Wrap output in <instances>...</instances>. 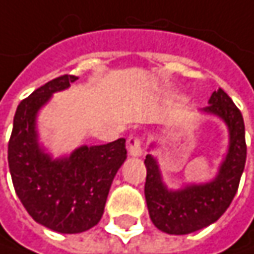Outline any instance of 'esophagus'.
Returning <instances> with one entry per match:
<instances>
[{
    "instance_id": "34e87169",
    "label": "esophagus",
    "mask_w": 254,
    "mask_h": 254,
    "mask_svg": "<svg viewBox=\"0 0 254 254\" xmlns=\"http://www.w3.org/2000/svg\"><path fill=\"white\" fill-rule=\"evenodd\" d=\"M127 149L128 153L133 157H140L143 156V149H141V138L140 137H130L127 141Z\"/></svg>"
}]
</instances>
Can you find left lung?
Instances as JSON below:
<instances>
[{"label": "left lung", "mask_w": 254, "mask_h": 254, "mask_svg": "<svg viewBox=\"0 0 254 254\" xmlns=\"http://www.w3.org/2000/svg\"><path fill=\"white\" fill-rule=\"evenodd\" d=\"M199 113L220 118L228 131L226 153L209 181L187 182L179 188H169L163 181L157 159L150 153L157 149V140L150 144L144 159L147 169L144 196L149 215L154 226L168 234H190L215 223L230 207L245 171L247 147L240 110L220 88L209 97L208 107Z\"/></svg>", "instance_id": "left-lung-1"}]
</instances>
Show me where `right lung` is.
<instances>
[{
	"label": "right lung",
	"mask_w": 254,
	"mask_h": 254,
	"mask_svg": "<svg viewBox=\"0 0 254 254\" xmlns=\"http://www.w3.org/2000/svg\"><path fill=\"white\" fill-rule=\"evenodd\" d=\"M76 79L64 75L21 101L8 143V168L17 196L36 223L62 234L82 233L100 223L114 176L127 159L126 138L82 144L58 157L42 143L40 110L53 94Z\"/></svg>",
	"instance_id": "1"
}]
</instances>
